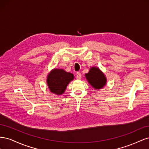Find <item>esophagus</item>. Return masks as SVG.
Instances as JSON below:
<instances>
[{
	"label": "esophagus",
	"mask_w": 149,
	"mask_h": 149,
	"mask_svg": "<svg viewBox=\"0 0 149 149\" xmlns=\"http://www.w3.org/2000/svg\"><path fill=\"white\" fill-rule=\"evenodd\" d=\"M76 79H81V74L79 73V72H78V73H76Z\"/></svg>",
	"instance_id": "1"
}]
</instances>
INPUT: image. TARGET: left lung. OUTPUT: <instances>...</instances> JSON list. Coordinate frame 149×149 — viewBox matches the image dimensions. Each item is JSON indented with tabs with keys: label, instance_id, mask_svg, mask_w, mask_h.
<instances>
[{
	"label": "left lung",
	"instance_id": "1",
	"mask_svg": "<svg viewBox=\"0 0 149 149\" xmlns=\"http://www.w3.org/2000/svg\"><path fill=\"white\" fill-rule=\"evenodd\" d=\"M88 82L93 88L100 89L103 88L106 83V78L100 69L93 67L90 69L89 73L85 74Z\"/></svg>",
	"mask_w": 149,
	"mask_h": 149
}]
</instances>
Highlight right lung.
Segmentation results:
<instances>
[{
  "mask_svg": "<svg viewBox=\"0 0 149 149\" xmlns=\"http://www.w3.org/2000/svg\"><path fill=\"white\" fill-rule=\"evenodd\" d=\"M73 78L74 76L72 73L63 70L55 69L48 74L47 84L51 92L60 95L65 92L67 85Z\"/></svg>",
  "mask_w": 149,
  "mask_h": 149,
  "instance_id": "1",
  "label": "right lung"
}]
</instances>
